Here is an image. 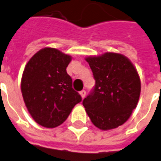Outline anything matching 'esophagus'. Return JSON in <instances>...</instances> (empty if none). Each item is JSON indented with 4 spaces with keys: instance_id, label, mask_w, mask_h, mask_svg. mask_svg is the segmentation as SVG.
<instances>
[{
    "instance_id": "esophagus-1",
    "label": "esophagus",
    "mask_w": 161,
    "mask_h": 161,
    "mask_svg": "<svg viewBox=\"0 0 161 161\" xmlns=\"http://www.w3.org/2000/svg\"><path fill=\"white\" fill-rule=\"evenodd\" d=\"M80 95H81V97H82L83 99L85 98V95H86V92H85V90H82V91H81V92H80Z\"/></svg>"
}]
</instances>
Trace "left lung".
Listing matches in <instances>:
<instances>
[{"label": "left lung", "mask_w": 161, "mask_h": 161, "mask_svg": "<svg viewBox=\"0 0 161 161\" xmlns=\"http://www.w3.org/2000/svg\"><path fill=\"white\" fill-rule=\"evenodd\" d=\"M95 86L83 100L92 122L102 130L115 129L130 118L141 92L139 76L124 55L106 53L86 59Z\"/></svg>", "instance_id": "1"}]
</instances>
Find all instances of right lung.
I'll return each mask as SVG.
<instances>
[{"mask_svg":"<svg viewBox=\"0 0 161 161\" xmlns=\"http://www.w3.org/2000/svg\"><path fill=\"white\" fill-rule=\"evenodd\" d=\"M71 56L58 49L45 47L27 62L21 80V91L28 111L35 122L55 128L66 121L80 94L72 88L66 68Z\"/></svg>","mask_w":161,"mask_h":161,"instance_id":"add662e5","label":"right lung"}]
</instances>
